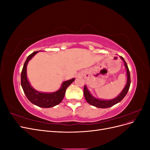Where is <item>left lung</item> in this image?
I'll list each match as a JSON object with an SVG mask.
<instances>
[{
  "mask_svg": "<svg viewBox=\"0 0 150 150\" xmlns=\"http://www.w3.org/2000/svg\"><path fill=\"white\" fill-rule=\"evenodd\" d=\"M120 58L121 60L124 62L125 66L126 69V74H127V82L126 84L125 87L122 90L121 93L117 96L116 98L112 99H108V100H106V99H98L94 97L93 95L91 94L90 91L88 90V89L86 87V86H84V98L86 99V101H87L89 104L92 106H94L96 108H108L114 106L115 104L120 103L122 99H123L126 94L128 93V90L129 89V86L131 84V79H130V73L128 69V65H127L126 62H125L124 58L120 56Z\"/></svg>",
  "mask_w": 150,
  "mask_h": 150,
  "instance_id": "8db88e82",
  "label": "left lung"
}]
</instances>
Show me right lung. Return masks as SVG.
<instances>
[{"instance_id":"add662e5","label":"right lung","mask_w":150,"mask_h":150,"mask_svg":"<svg viewBox=\"0 0 150 150\" xmlns=\"http://www.w3.org/2000/svg\"><path fill=\"white\" fill-rule=\"evenodd\" d=\"M38 52H39V51H35L30 54L24 63L21 72L22 88L29 101L35 105L44 108L54 107L62 101L66 89L75 80V78L64 81L61 84V88L55 92L42 93L35 90L33 86H31L28 81V76H27V66L29 61Z\"/></svg>"}]
</instances>
